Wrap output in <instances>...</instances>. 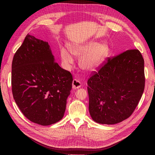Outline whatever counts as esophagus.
<instances>
[{
	"label": "esophagus",
	"instance_id": "1",
	"mask_svg": "<svg viewBox=\"0 0 155 155\" xmlns=\"http://www.w3.org/2000/svg\"><path fill=\"white\" fill-rule=\"evenodd\" d=\"M81 86V82L77 80V79H74L72 81V88L74 89L79 88Z\"/></svg>",
	"mask_w": 155,
	"mask_h": 155
}]
</instances>
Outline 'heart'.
I'll return each mask as SVG.
<instances>
[{"mask_svg": "<svg viewBox=\"0 0 155 155\" xmlns=\"http://www.w3.org/2000/svg\"><path fill=\"white\" fill-rule=\"evenodd\" d=\"M68 49L71 54L79 58V67L85 71H92L105 61L109 54V47L105 43L89 41L82 45L69 44ZM60 57L64 67L70 69L74 63L72 56L64 48L60 49Z\"/></svg>", "mask_w": 155, "mask_h": 155, "instance_id": "heart-1", "label": "heart"}]
</instances>
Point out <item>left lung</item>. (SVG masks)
Wrapping results in <instances>:
<instances>
[{
	"mask_svg": "<svg viewBox=\"0 0 155 155\" xmlns=\"http://www.w3.org/2000/svg\"><path fill=\"white\" fill-rule=\"evenodd\" d=\"M88 109L101 124L121 122L133 114L145 87L144 60L137 49L127 50L94 72L88 79Z\"/></svg>",
	"mask_w": 155,
	"mask_h": 155,
	"instance_id": "1",
	"label": "left lung"
}]
</instances>
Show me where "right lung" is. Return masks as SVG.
<instances>
[{
    "mask_svg": "<svg viewBox=\"0 0 155 155\" xmlns=\"http://www.w3.org/2000/svg\"><path fill=\"white\" fill-rule=\"evenodd\" d=\"M72 81L71 73L55 62L48 42L28 34L12 66L13 98L25 116L44 126L61 120Z\"/></svg>",
    "mask_w": 155,
    "mask_h": 155,
    "instance_id": "1",
    "label": "right lung"
}]
</instances>
